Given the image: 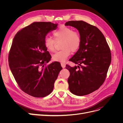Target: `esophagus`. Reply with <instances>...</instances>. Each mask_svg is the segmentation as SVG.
<instances>
[{"label":"esophagus","instance_id":"esophagus-1","mask_svg":"<svg viewBox=\"0 0 123 123\" xmlns=\"http://www.w3.org/2000/svg\"><path fill=\"white\" fill-rule=\"evenodd\" d=\"M61 66L62 67V68H65V67H66V64H65V63L62 62V63H61Z\"/></svg>","mask_w":123,"mask_h":123}]
</instances>
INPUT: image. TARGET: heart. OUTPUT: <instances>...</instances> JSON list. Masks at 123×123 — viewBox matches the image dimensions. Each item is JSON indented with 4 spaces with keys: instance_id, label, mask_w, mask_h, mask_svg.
<instances>
[{
    "instance_id": "1",
    "label": "heart",
    "mask_w": 123,
    "mask_h": 123,
    "mask_svg": "<svg viewBox=\"0 0 123 123\" xmlns=\"http://www.w3.org/2000/svg\"><path fill=\"white\" fill-rule=\"evenodd\" d=\"M54 39L46 37L44 40V44L46 49L54 52L55 51L56 43L62 41V50L56 52L52 56L53 60L56 62H64L70 55L71 51L76 52L80 49L81 43L80 33L70 27L62 25L57 30L53 32Z\"/></svg>"
}]
</instances>
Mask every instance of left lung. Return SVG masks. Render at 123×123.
<instances>
[{"instance_id":"1","label":"left lung","mask_w":123,"mask_h":123,"mask_svg":"<svg viewBox=\"0 0 123 123\" xmlns=\"http://www.w3.org/2000/svg\"><path fill=\"white\" fill-rule=\"evenodd\" d=\"M65 25L75 28L81 37L80 49L69 60L77 66L67 65L68 79L72 93L83 96L91 93L103 85L111 61L110 48L102 32L84 21H69Z\"/></svg>"}]
</instances>
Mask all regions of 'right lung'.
<instances>
[{"instance_id":"1","label":"right lung","mask_w":123,"mask_h":123,"mask_svg":"<svg viewBox=\"0 0 123 123\" xmlns=\"http://www.w3.org/2000/svg\"><path fill=\"white\" fill-rule=\"evenodd\" d=\"M57 25L35 22L18 31L13 40L8 57L10 68L21 90L33 97L50 94L62 69L57 62L47 65L51 56L44 44L47 33Z\"/></svg>"}]
</instances>
